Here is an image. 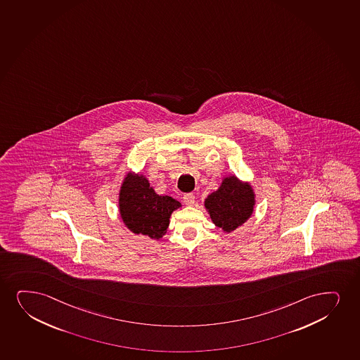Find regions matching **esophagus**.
<instances>
[{
  "label": "esophagus",
  "instance_id": "obj_1",
  "mask_svg": "<svg viewBox=\"0 0 360 360\" xmlns=\"http://www.w3.org/2000/svg\"><path fill=\"white\" fill-rule=\"evenodd\" d=\"M183 201L188 206H193V205L195 204V196H194V194H186V195L183 196Z\"/></svg>",
  "mask_w": 360,
  "mask_h": 360
}]
</instances>
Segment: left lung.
Wrapping results in <instances>:
<instances>
[{
	"instance_id": "1",
	"label": "left lung",
	"mask_w": 360,
	"mask_h": 360,
	"mask_svg": "<svg viewBox=\"0 0 360 360\" xmlns=\"http://www.w3.org/2000/svg\"><path fill=\"white\" fill-rule=\"evenodd\" d=\"M255 196L251 186L231 176L223 181L219 189L205 200V207L216 226L223 231H234L249 219L253 211Z\"/></svg>"
}]
</instances>
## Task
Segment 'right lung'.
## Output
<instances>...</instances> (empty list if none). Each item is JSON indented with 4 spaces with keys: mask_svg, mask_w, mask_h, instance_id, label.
<instances>
[{
    "mask_svg": "<svg viewBox=\"0 0 360 360\" xmlns=\"http://www.w3.org/2000/svg\"><path fill=\"white\" fill-rule=\"evenodd\" d=\"M181 207L171 196L156 194L143 176L129 174L120 191L122 221L136 234L160 239L169 223V216Z\"/></svg>",
    "mask_w": 360,
    "mask_h": 360,
    "instance_id": "1",
    "label": "right lung"
}]
</instances>
